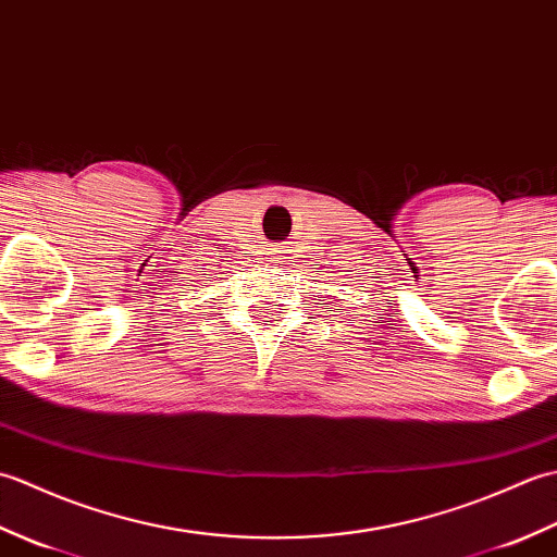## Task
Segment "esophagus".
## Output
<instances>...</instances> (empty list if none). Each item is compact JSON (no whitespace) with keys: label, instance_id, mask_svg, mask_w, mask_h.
Segmentation results:
<instances>
[{"label":"esophagus","instance_id":"obj_1","mask_svg":"<svg viewBox=\"0 0 557 557\" xmlns=\"http://www.w3.org/2000/svg\"><path fill=\"white\" fill-rule=\"evenodd\" d=\"M275 253H277V251H275ZM277 260H280V258H277Z\"/></svg>","mask_w":557,"mask_h":557}]
</instances>
